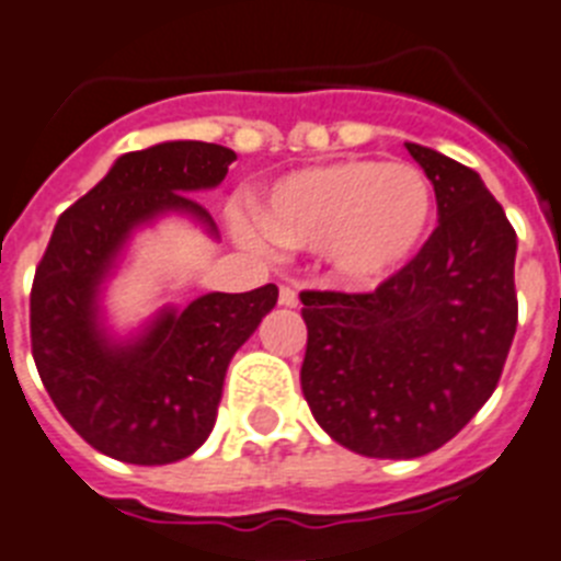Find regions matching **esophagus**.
Returning a JSON list of instances; mask_svg holds the SVG:
<instances>
[{"label":"esophagus","mask_w":561,"mask_h":561,"mask_svg":"<svg viewBox=\"0 0 561 561\" xmlns=\"http://www.w3.org/2000/svg\"><path fill=\"white\" fill-rule=\"evenodd\" d=\"M277 301L284 304V307H298V293H295L293 286H280V295H277Z\"/></svg>","instance_id":"34e87169"}]
</instances>
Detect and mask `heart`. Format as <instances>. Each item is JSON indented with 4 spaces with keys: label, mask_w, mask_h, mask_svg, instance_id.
I'll list each match as a JSON object with an SVG mask.
<instances>
[{
    "label": "heart",
    "mask_w": 561,
    "mask_h": 561,
    "mask_svg": "<svg viewBox=\"0 0 561 561\" xmlns=\"http://www.w3.org/2000/svg\"><path fill=\"white\" fill-rule=\"evenodd\" d=\"M434 222L423 170L374 159H339L286 173L257 205L234 214L237 234L257 249L318 252L353 289L385 284L420 252Z\"/></svg>",
    "instance_id": "1"
}]
</instances>
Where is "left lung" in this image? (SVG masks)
<instances>
[{
	"label": "left lung",
	"mask_w": 561,
	"mask_h": 561,
	"mask_svg": "<svg viewBox=\"0 0 561 561\" xmlns=\"http://www.w3.org/2000/svg\"><path fill=\"white\" fill-rule=\"evenodd\" d=\"M440 222L374 293H301V388L316 423L365 458L440 449L492 397L518 324L515 231L483 179L408 141Z\"/></svg>",
	"instance_id": "1"
}]
</instances>
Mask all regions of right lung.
Masks as SVG:
<instances>
[{"label": "right lung", "instance_id": "1", "mask_svg": "<svg viewBox=\"0 0 561 561\" xmlns=\"http://www.w3.org/2000/svg\"><path fill=\"white\" fill-rule=\"evenodd\" d=\"M234 150L205 141H161L124 153L110 173L62 210L31 289V351L66 423L124 463L161 466L208 440L228 362L266 312L277 286L208 293L161 307L121 339L103 316V289L129 240L161 217H187L217 240L196 191L217 187Z\"/></svg>", "mask_w": 561, "mask_h": 561}]
</instances>
